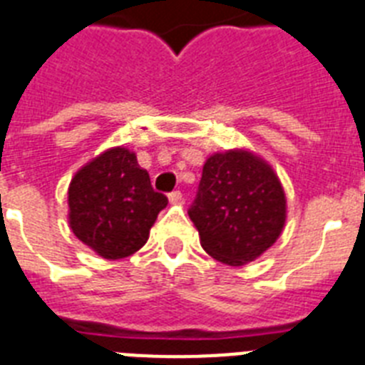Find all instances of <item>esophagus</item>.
<instances>
[{
	"instance_id": "esophagus-1",
	"label": "esophagus",
	"mask_w": 365,
	"mask_h": 365,
	"mask_svg": "<svg viewBox=\"0 0 365 365\" xmlns=\"http://www.w3.org/2000/svg\"><path fill=\"white\" fill-rule=\"evenodd\" d=\"M168 200H170V204H180V202H182V192L173 191L168 195Z\"/></svg>"
}]
</instances>
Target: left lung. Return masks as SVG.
<instances>
[{
    "label": "left lung",
    "mask_w": 365,
    "mask_h": 365,
    "mask_svg": "<svg viewBox=\"0 0 365 365\" xmlns=\"http://www.w3.org/2000/svg\"><path fill=\"white\" fill-rule=\"evenodd\" d=\"M189 217L211 258L241 267L280 237L287 217L286 192L262 155L230 148L206 159Z\"/></svg>",
    "instance_id": "1"
}]
</instances>
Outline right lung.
I'll return each instance as SVG.
<instances>
[{
    "mask_svg": "<svg viewBox=\"0 0 365 365\" xmlns=\"http://www.w3.org/2000/svg\"><path fill=\"white\" fill-rule=\"evenodd\" d=\"M167 204V197L152 189L135 152L111 146L70 180L68 226L98 256L128 258L145 247L150 228Z\"/></svg>",
    "mask_w": 365,
    "mask_h": 365,
    "instance_id": "add662e5",
    "label": "right lung"
}]
</instances>
